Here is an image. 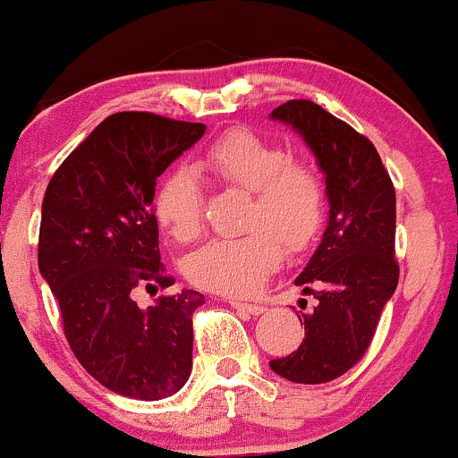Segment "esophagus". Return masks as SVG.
Instances as JSON below:
<instances>
[{"label":"esophagus","mask_w":458,"mask_h":458,"mask_svg":"<svg viewBox=\"0 0 458 458\" xmlns=\"http://www.w3.org/2000/svg\"><path fill=\"white\" fill-rule=\"evenodd\" d=\"M231 306H233L235 310H242V312H246V314H250V316H259V314H263L265 312V306L263 303H244V301H231Z\"/></svg>","instance_id":"obj_1"}]
</instances>
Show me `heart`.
Wrapping results in <instances>:
<instances>
[{
  "label": "heart",
  "instance_id": "obj_1",
  "mask_svg": "<svg viewBox=\"0 0 458 458\" xmlns=\"http://www.w3.org/2000/svg\"><path fill=\"white\" fill-rule=\"evenodd\" d=\"M206 165L220 182L252 195L240 238H216L186 259V278L225 295L257 293L289 250H301L318 233L325 184L314 165L289 159L282 146L233 129L206 150ZM203 193L193 167L178 165L157 186L155 212L174 238L189 242L201 229ZM285 244L282 245L281 242Z\"/></svg>",
  "mask_w": 458,
  "mask_h": 458
}]
</instances>
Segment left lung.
Returning a JSON list of instances; mask_svg holds the SVG:
<instances>
[{"label":"left lung","mask_w":458,"mask_h":458,"mask_svg":"<svg viewBox=\"0 0 458 458\" xmlns=\"http://www.w3.org/2000/svg\"><path fill=\"white\" fill-rule=\"evenodd\" d=\"M269 118L301 135L329 201L323 240L295 278L318 303L297 312L306 325L301 346L269 367L297 385H323L359 363L397 289L394 189L376 146L314 101L291 99Z\"/></svg>","instance_id":"8db88e82"}]
</instances>
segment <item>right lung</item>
<instances>
[{
  "instance_id": "1",
  "label": "right lung",
  "mask_w": 458,
  "mask_h": 458,
  "mask_svg": "<svg viewBox=\"0 0 458 458\" xmlns=\"http://www.w3.org/2000/svg\"><path fill=\"white\" fill-rule=\"evenodd\" d=\"M203 133L201 123L118 112L61 163L44 193L39 274L76 359L123 397H172L191 376V316L206 299L184 289L140 308L133 295L174 284L152 199L157 178Z\"/></svg>"
}]
</instances>
